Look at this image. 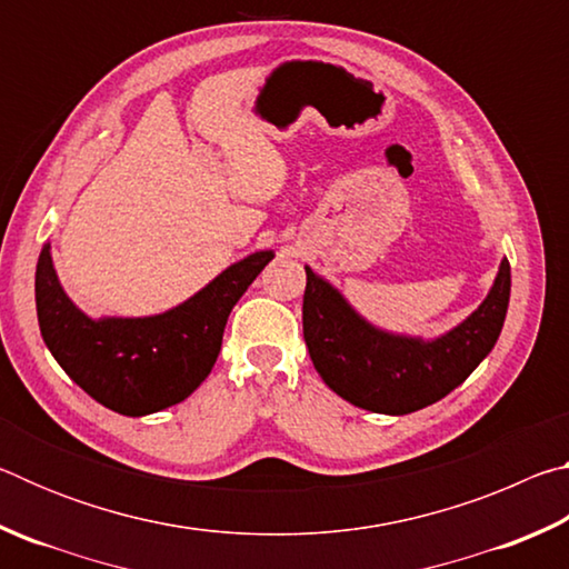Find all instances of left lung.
<instances>
[{
  "instance_id": "left-lung-1",
  "label": "left lung",
  "mask_w": 569,
  "mask_h": 569,
  "mask_svg": "<svg viewBox=\"0 0 569 569\" xmlns=\"http://www.w3.org/2000/svg\"><path fill=\"white\" fill-rule=\"evenodd\" d=\"M509 288L502 258L485 301L449 331L423 339L363 319L339 288L306 266L303 339L316 371L341 399L403 417L445 399L487 359L502 333Z\"/></svg>"
}]
</instances>
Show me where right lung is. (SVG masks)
Returning <instances> with one entry per match:
<instances>
[{
    "label": "right lung",
    "instance_id": "1",
    "mask_svg": "<svg viewBox=\"0 0 569 569\" xmlns=\"http://www.w3.org/2000/svg\"><path fill=\"white\" fill-rule=\"evenodd\" d=\"M256 250L230 263L186 301L152 316H100L77 306L44 243L34 276L44 346L77 387L122 417H148L180 403L213 369L228 316L256 276L273 261Z\"/></svg>",
    "mask_w": 569,
    "mask_h": 569
}]
</instances>
